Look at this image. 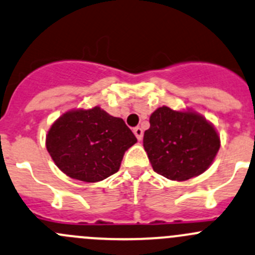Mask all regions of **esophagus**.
I'll return each mask as SVG.
<instances>
[{"label": "esophagus", "instance_id": "esophagus-1", "mask_svg": "<svg viewBox=\"0 0 255 255\" xmlns=\"http://www.w3.org/2000/svg\"><path fill=\"white\" fill-rule=\"evenodd\" d=\"M133 132H134L135 137H137L138 140H142L143 138V129L140 127H135L134 129H133Z\"/></svg>", "mask_w": 255, "mask_h": 255}]
</instances>
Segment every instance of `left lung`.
<instances>
[{
    "label": "left lung",
    "mask_w": 255,
    "mask_h": 255,
    "mask_svg": "<svg viewBox=\"0 0 255 255\" xmlns=\"http://www.w3.org/2000/svg\"><path fill=\"white\" fill-rule=\"evenodd\" d=\"M149 123L143 147L158 174L182 182L202 174L213 163L221 139L202 115L163 106L150 115Z\"/></svg>",
    "instance_id": "1"
}]
</instances>
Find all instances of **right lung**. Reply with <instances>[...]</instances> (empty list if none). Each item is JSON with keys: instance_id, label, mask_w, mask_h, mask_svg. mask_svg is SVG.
I'll use <instances>...</instances> for the list:
<instances>
[{"instance_id": "add662e5", "label": "right lung", "mask_w": 255, "mask_h": 255, "mask_svg": "<svg viewBox=\"0 0 255 255\" xmlns=\"http://www.w3.org/2000/svg\"><path fill=\"white\" fill-rule=\"evenodd\" d=\"M135 142L125 121L101 107L68 111L46 135L47 150L57 167L68 177L88 183L118 172L125 152Z\"/></svg>"}]
</instances>
